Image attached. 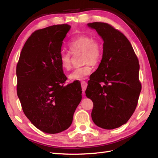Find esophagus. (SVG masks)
Segmentation results:
<instances>
[{"mask_svg":"<svg viewBox=\"0 0 158 158\" xmlns=\"http://www.w3.org/2000/svg\"><path fill=\"white\" fill-rule=\"evenodd\" d=\"M81 85H82V94H83V95H84L85 94V90L86 89L88 84H87L86 82H85V81H82V82H81Z\"/></svg>","mask_w":158,"mask_h":158,"instance_id":"34e87169","label":"esophagus"}]
</instances>
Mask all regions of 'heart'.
<instances>
[{
	"mask_svg": "<svg viewBox=\"0 0 158 158\" xmlns=\"http://www.w3.org/2000/svg\"><path fill=\"white\" fill-rule=\"evenodd\" d=\"M71 53L82 52V63L85 64L76 68L69 75L73 80H82L92 71V64L95 65L101 60L103 52L102 45L98 40L86 35H80L71 40L68 44ZM60 63L64 70H69L72 67L71 54L69 52H63L60 56Z\"/></svg>",
	"mask_w": 158,
	"mask_h": 158,
	"instance_id": "1",
	"label": "heart"
}]
</instances>
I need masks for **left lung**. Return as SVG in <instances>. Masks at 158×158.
<instances>
[{
	"label": "left lung",
	"instance_id": "obj_1",
	"mask_svg": "<svg viewBox=\"0 0 158 158\" xmlns=\"http://www.w3.org/2000/svg\"><path fill=\"white\" fill-rule=\"evenodd\" d=\"M88 26L103 40L102 59L85 90L94 103L92 118L99 127L114 129L127 123L135 111L142 89L140 65L130 41L120 31L103 22Z\"/></svg>",
	"mask_w": 158,
	"mask_h": 158
}]
</instances>
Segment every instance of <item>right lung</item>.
I'll return each instance as SVG.
<instances>
[{
  "label": "right lung",
  "mask_w": 158,
  "mask_h": 158,
  "mask_svg": "<svg viewBox=\"0 0 158 158\" xmlns=\"http://www.w3.org/2000/svg\"><path fill=\"white\" fill-rule=\"evenodd\" d=\"M68 24L35 31L25 43L16 66L17 95L27 118L45 133L66 130L82 99L80 83L64 85L60 63Z\"/></svg>",
  "instance_id": "right-lung-1"
}]
</instances>
